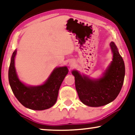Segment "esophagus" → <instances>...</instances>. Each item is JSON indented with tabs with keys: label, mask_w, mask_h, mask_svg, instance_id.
Returning a JSON list of instances; mask_svg holds the SVG:
<instances>
[{
	"label": "esophagus",
	"mask_w": 135,
	"mask_h": 135,
	"mask_svg": "<svg viewBox=\"0 0 135 135\" xmlns=\"http://www.w3.org/2000/svg\"><path fill=\"white\" fill-rule=\"evenodd\" d=\"M69 64H70V65H71V66H73V65H74V62L72 61H69Z\"/></svg>",
	"instance_id": "obj_1"
}]
</instances>
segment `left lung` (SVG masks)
Segmentation results:
<instances>
[{"label": "left lung", "mask_w": 135, "mask_h": 135, "mask_svg": "<svg viewBox=\"0 0 135 135\" xmlns=\"http://www.w3.org/2000/svg\"><path fill=\"white\" fill-rule=\"evenodd\" d=\"M112 61L101 76L91 78L72 71L75 85L81 102L90 107H100L111 103L120 91L124 80L125 69L123 58L114 42L109 44Z\"/></svg>", "instance_id": "8db88e82"}]
</instances>
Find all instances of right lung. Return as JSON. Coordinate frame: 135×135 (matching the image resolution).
Returning a JSON list of instances; mask_svg holds the SVG:
<instances>
[{"label": "right lung", "instance_id": "obj_1", "mask_svg": "<svg viewBox=\"0 0 135 135\" xmlns=\"http://www.w3.org/2000/svg\"><path fill=\"white\" fill-rule=\"evenodd\" d=\"M16 52L15 50L13 53L8 70L9 84L13 93L26 108L36 110L50 108L56 102L61 85L69 72L68 67L55 68L41 85H26L20 80L16 73L15 66Z\"/></svg>", "mask_w": 135, "mask_h": 135}]
</instances>
